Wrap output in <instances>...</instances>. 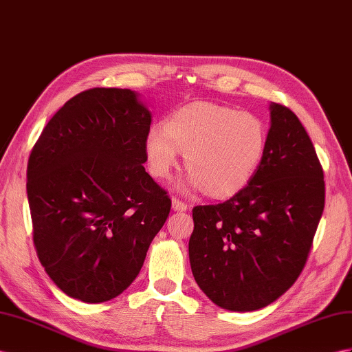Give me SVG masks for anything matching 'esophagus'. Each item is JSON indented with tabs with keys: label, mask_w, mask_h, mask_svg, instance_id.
<instances>
[{
	"label": "esophagus",
	"mask_w": 352,
	"mask_h": 352,
	"mask_svg": "<svg viewBox=\"0 0 352 352\" xmlns=\"http://www.w3.org/2000/svg\"><path fill=\"white\" fill-rule=\"evenodd\" d=\"M173 210L177 211V212L187 211V204H184L179 199H177V197H174V199H173Z\"/></svg>",
	"instance_id": "1"
}]
</instances>
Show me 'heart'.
<instances>
[{
  "instance_id": "1",
  "label": "heart",
  "mask_w": 352,
  "mask_h": 352,
  "mask_svg": "<svg viewBox=\"0 0 352 352\" xmlns=\"http://www.w3.org/2000/svg\"><path fill=\"white\" fill-rule=\"evenodd\" d=\"M267 129L258 116L210 102H196L151 126L144 141L150 173L168 178L178 151L190 169L186 187L228 197L244 188L263 159Z\"/></svg>"
}]
</instances>
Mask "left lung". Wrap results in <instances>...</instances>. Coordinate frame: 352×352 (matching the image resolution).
I'll return each mask as SVG.
<instances>
[{
  "instance_id": "8db88e82",
  "label": "left lung",
  "mask_w": 352,
  "mask_h": 352,
  "mask_svg": "<svg viewBox=\"0 0 352 352\" xmlns=\"http://www.w3.org/2000/svg\"><path fill=\"white\" fill-rule=\"evenodd\" d=\"M262 162L229 201L193 208L188 257L195 281L223 309L250 312L290 288L324 210L322 169L297 116L269 104Z\"/></svg>"
}]
</instances>
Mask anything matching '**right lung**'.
Returning <instances> with one entry per match:
<instances>
[{
	"instance_id": "1",
	"label": "right lung",
	"mask_w": 352,
	"mask_h": 352,
	"mask_svg": "<svg viewBox=\"0 0 352 352\" xmlns=\"http://www.w3.org/2000/svg\"><path fill=\"white\" fill-rule=\"evenodd\" d=\"M150 124L135 90L89 89L52 117L31 151L34 244L73 299L101 303L123 293L168 219L170 199L142 166Z\"/></svg>"
}]
</instances>
